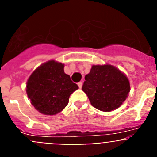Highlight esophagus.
<instances>
[{
  "label": "esophagus",
  "mask_w": 157,
  "mask_h": 157,
  "mask_svg": "<svg viewBox=\"0 0 157 157\" xmlns=\"http://www.w3.org/2000/svg\"><path fill=\"white\" fill-rule=\"evenodd\" d=\"M78 87L81 89L82 87V82H79L78 83Z\"/></svg>",
  "instance_id": "esophagus-1"
}]
</instances>
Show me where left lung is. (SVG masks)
<instances>
[{
    "instance_id": "left-lung-1",
    "label": "left lung",
    "mask_w": 157,
    "mask_h": 157,
    "mask_svg": "<svg viewBox=\"0 0 157 157\" xmlns=\"http://www.w3.org/2000/svg\"><path fill=\"white\" fill-rule=\"evenodd\" d=\"M85 80L82 90L92 106L102 112H111L121 106L130 90L127 75L108 63L93 65Z\"/></svg>"
}]
</instances>
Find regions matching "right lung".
I'll list each match as a JSON object with an SVG mask.
<instances>
[{
  "label": "right lung",
  "mask_w": 157,
  "mask_h": 157,
  "mask_svg": "<svg viewBox=\"0 0 157 157\" xmlns=\"http://www.w3.org/2000/svg\"><path fill=\"white\" fill-rule=\"evenodd\" d=\"M63 67V63L48 60L37 67L27 80V97L41 114H58L67 105L71 94L78 89Z\"/></svg>",
  "instance_id": "add662e5"
}]
</instances>
